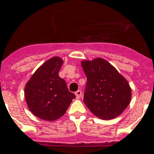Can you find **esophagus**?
I'll list each match as a JSON object with an SVG mask.
<instances>
[{
    "label": "esophagus",
    "instance_id": "34e87169",
    "mask_svg": "<svg viewBox=\"0 0 154 154\" xmlns=\"http://www.w3.org/2000/svg\"><path fill=\"white\" fill-rule=\"evenodd\" d=\"M75 94H76L77 98H80L81 97H82V90H77V91H76V92H75Z\"/></svg>",
    "mask_w": 154,
    "mask_h": 154
}]
</instances>
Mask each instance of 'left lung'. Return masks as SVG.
Masks as SVG:
<instances>
[{
    "label": "left lung",
    "instance_id": "8db88e82",
    "mask_svg": "<svg viewBox=\"0 0 154 154\" xmlns=\"http://www.w3.org/2000/svg\"><path fill=\"white\" fill-rule=\"evenodd\" d=\"M82 66L87 78L83 98L86 106L102 119L108 120L119 116L131 100L128 82L102 58L84 60Z\"/></svg>",
    "mask_w": 154,
    "mask_h": 154
}]
</instances>
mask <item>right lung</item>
Instances as JSON below:
<instances>
[{
  "instance_id": "1",
  "label": "right lung",
  "mask_w": 154,
  "mask_h": 154,
  "mask_svg": "<svg viewBox=\"0 0 154 154\" xmlns=\"http://www.w3.org/2000/svg\"><path fill=\"white\" fill-rule=\"evenodd\" d=\"M63 60L55 56L43 63L30 77L25 87V98L35 116L53 121L64 116L76 98L66 82L59 77Z\"/></svg>"
}]
</instances>
